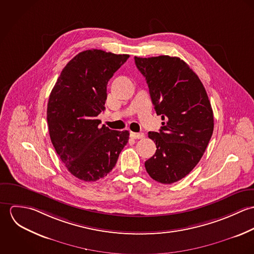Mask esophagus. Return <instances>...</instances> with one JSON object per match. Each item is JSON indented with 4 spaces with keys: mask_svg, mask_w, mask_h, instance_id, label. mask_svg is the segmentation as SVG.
Masks as SVG:
<instances>
[{
    "mask_svg": "<svg viewBox=\"0 0 254 254\" xmlns=\"http://www.w3.org/2000/svg\"><path fill=\"white\" fill-rule=\"evenodd\" d=\"M130 137L133 138V139L139 140V139H144L145 138V134L144 133H134V132H131L130 133Z\"/></svg>",
    "mask_w": 254,
    "mask_h": 254,
    "instance_id": "34e87169",
    "label": "esophagus"
}]
</instances>
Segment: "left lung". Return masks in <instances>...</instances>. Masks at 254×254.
Listing matches in <instances>:
<instances>
[{"mask_svg":"<svg viewBox=\"0 0 254 254\" xmlns=\"http://www.w3.org/2000/svg\"><path fill=\"white\" fill-rule=\"evenodd\" d=\"M146 80L159 132H148L156 151L145 162L148 175L161 184L186 177L198 163L211 139L213 111L198 76L177 57H135Z\"/></svg>","mask_w":254,"mask_h":254,"instance_id":"obj_1","label":"left lung"}]
</instances>
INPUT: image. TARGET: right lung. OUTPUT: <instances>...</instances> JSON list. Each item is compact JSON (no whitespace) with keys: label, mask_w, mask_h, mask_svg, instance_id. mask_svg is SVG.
<instances>
[{"label":"right lung","mask_w":254,"mask_h":254,"mask_svg":"<svg viewBox=\"0 0 254 254\" xmlns=\"http://www.w3.org/2000/svg\"><path fill=\"white\" fill-rule=\"evenodd\" d=\"M128 58L96 49L81 52L51 92L47 121L52 144L67 170L82 181L107 176L128 143V131L110 130L97 119L106 109L109 79Z\"/></svg>","instance_id":"right-lung-1"}]
</instances>
